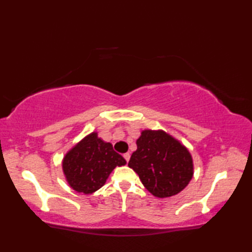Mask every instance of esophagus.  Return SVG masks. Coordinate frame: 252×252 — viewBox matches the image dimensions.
<instances>
[{"mask_svg":"<svg viewBox=\"0 0 252 252\" xmlns=\"http://www.w3.org/2000/svg\"><path fill=\"white\" fill-rule=\"evenodd\" d=\"M123 157H125V159L126 160V162H127V161H129V160H130V153L123 154Z\"/></svg>","mask_w":252,"mask_h":252,"instance_id":"obj_1","label":"esophagus"}]
</instances>
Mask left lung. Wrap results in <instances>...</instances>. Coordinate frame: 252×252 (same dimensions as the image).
<instances>
[{
    "label": "left lung",
    "mask_w": 252,
    "mask_h": 252,
    "mask_svg": "<svg viewBox=\"0 0 252 252\" xmlns=\"http://www.w3.org/2000/svg\"><path fill=\"white\" fill-rule=\"evenodd\" d=\"M129 167L155 197L179 194L194 175L191 155L183 144L162 130H144L136 140Z\"/></svg>",
    "instance_id": "8db88e82"
}]
</instances>
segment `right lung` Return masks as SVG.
Wrapping results in <instances>:
<instances>
[{"mask_svg": "<svg viewBox=\"0 0 252 252\" xmlns=\"http://www.w3.org/2000/svg\"><path fill=\"white\" fill-rule=\"evenodd\" d=\"M126 163L110 143L98 137L97 132H92L65 155L63 171L72 189L92 194L106 183L112 170Z\"/></svg>", "mask_w": 252, "mask_h": 252, "instance_id": "obj_1", "label": "right lung"}]
</instances>
